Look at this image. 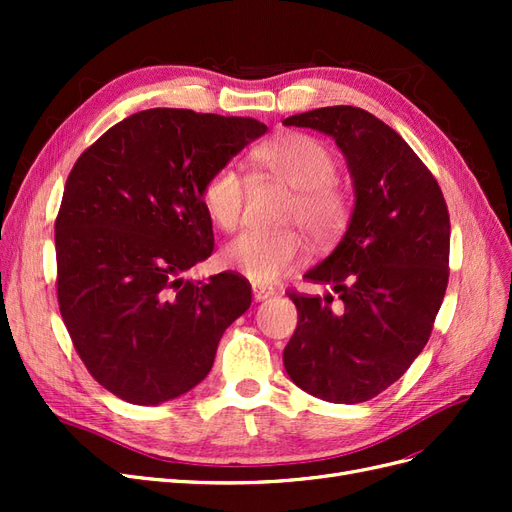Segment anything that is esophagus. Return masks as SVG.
<instances>
[{
  "label": "esophagus",
  "instance_id": "34e87169",
  "mask_svg": "<svg viewBox=\"0 0 512 512\" xmlns=\"http://www.w3.org/2000/svg\"><path fill=\"white\" fill-rule=\"evenodd\" d=\"M252 294H254V301H265V299H269V297H273L275 294V290L271 288V286H262V284H254L252 286Z\"/></svg>",
  "mask_w": 512,
  "mask_h": 512
}]
</instances>
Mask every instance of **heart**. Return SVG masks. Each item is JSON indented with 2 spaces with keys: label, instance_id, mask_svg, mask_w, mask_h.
Returning <instances> with one entry per match:
<instances>
[{
  "label": "heart",
  "instance_id": "1",
  "mask_svg": "<svg viewBox=\"0 0 512 512\" xmlns=\"http://www.w3.org/2000/svg\"><path fill=\"white\" fill-rule=\"evenodd\" d=\"M256 164L294 192L284 222L297 224L318 245L342 235L350 218V198L333 181L335 158L329 147L307 134H284L254 151ZM247 183L235 166H222L209 175L203 203L209 218L224 230H232L245 203ZM303 258V243L292 230H245L232 239L222 260L232 271L254 284H273L290 273Z\"/></svg>",
  "mask_w": 512,
  "mask_h": 512
}]
</instances>
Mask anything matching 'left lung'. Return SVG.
I'll return each mask as SVG.
<instances>
[{"mask_svg":"<svg viewBox=\"0 0 512 512\" xmlns=\"http://www.w3.org/2000/svg\"><path fill=\"white\" fill-rule=\"evenodd\" d=\"M284 126L331 136L354 188L342 241L303 275L338 299L288 294L299 322L284 367L309 395L361 404L404 376L427 344L448 284V209L410 145L363 108L324 106Z\"/></svg>","mask_w":512,"mask_h":512,"instance_id":"left-lung-1","label":"left lung"}]
</instances>
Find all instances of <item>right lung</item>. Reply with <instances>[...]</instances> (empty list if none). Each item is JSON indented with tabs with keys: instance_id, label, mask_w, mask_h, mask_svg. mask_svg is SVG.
I'll return each mask as SVG.
<instances>
[{
	"instance_id": "1",
	"label": "right lung",
	"mask_w": 512,
	"mask_h": 512,
	"mask_svg": "<svg viewBox=\"0 0 512 512\" xmlns=\"http://www.w3.org/2000/svg\"><path fill=\"white\" fill-rule=\"evenodd\" d=\"M267 130L250 117L149 108L76 160L55 222L59 312L89 374L128 404L192 391L250 307L243 277L183 273L213 252L205 181Z\"/></svg>"
}]
</instances>
